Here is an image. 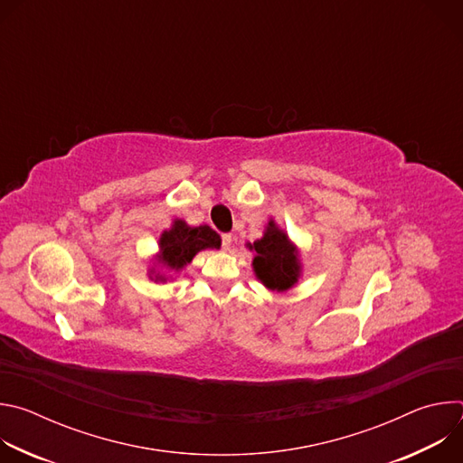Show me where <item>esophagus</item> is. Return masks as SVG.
I'll return each mask as SVG.
<instances>
[{
    "label": "esophagus",
    "instance_id": "34e87169",
    "mask_svg": "<svg viewBox=\"0 0 463 463\" xmlns=\"http://www.w3.org/2000/svg\"><path fill=\"white\" fill-rule=\"evenodd\" d=\"M231 243H232V236L231 234H222V245L225 250L231 249Z\"/></svg>",
    "mask_w": 463,
    "mask_h": 463
}]
</instances>
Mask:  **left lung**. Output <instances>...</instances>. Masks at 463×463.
<instances>
[{
  "instance_id": "left-lung-1",
  "label": "left lung",
  "mask_w": 463,
  "mask_h": 463,
  "mask_svg": "<svg viewBox=\"0 0 463 463\" xmlns=\"http://www.w3.org/2000/svg\"><path fill=\"white\" fill-rule=\"evenodd\" d=\"M249 250H254L252 271L256 279L269 291L284 293L298 284L302 277V261L298 247L289 240L271 218L263 236L252 243H247Z\"/></svg>"
}]
</instances>
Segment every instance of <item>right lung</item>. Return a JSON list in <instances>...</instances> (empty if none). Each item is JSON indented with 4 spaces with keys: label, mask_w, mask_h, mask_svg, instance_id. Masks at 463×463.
I'll return each instance as SVG.
<instances>
[{
    "label": "right lung",
    "mask_w": 463,
    "mask_h": 463,
    "mask_svg": "<svg viewBox=\"0 0 463 463\" xmlns=\"http://www.w3.org/2000/svg\"><path fill=\"white\" fill-rule=\"evenodd\" d=\"M222 238L209 225L190 227L184 220H174L168 231L161 232L159 250L154 258V266L148 271V279L154 282H166L172 277L163 273V268L179 273L192 258L205 249H220ZM162 269L159 270L158 268Z\"/></svg>",
    "instance_id": "1"
}]
</instances>
